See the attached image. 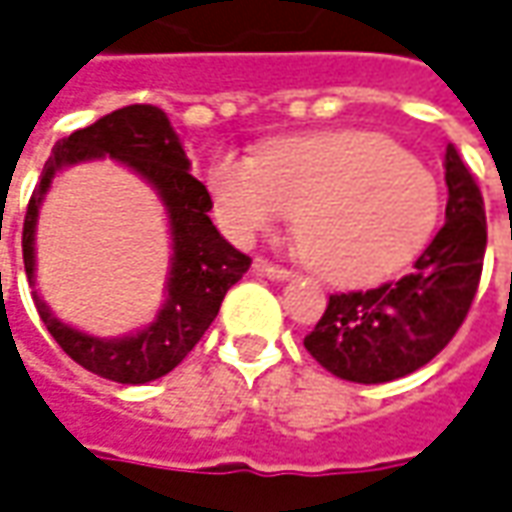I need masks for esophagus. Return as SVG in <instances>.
<instances>
[{
    "mask_svg": "<svg viewBox=\"0 0 512 512\" xmlns=\"http://www.w3.org/2000/svg\"><path fill=\"white\" fill-rule=\"evenodd\" d=\"M252 269H255L257 274H266V277H271V280H288V274H291L288 269L277 266V263H269V260H263V257H257Z\"/></svg>",
    "mask_w": 512,
    "mask_h": 512,
    "instance_id": "1",
    "label": "esophagus"
}]
</instances>
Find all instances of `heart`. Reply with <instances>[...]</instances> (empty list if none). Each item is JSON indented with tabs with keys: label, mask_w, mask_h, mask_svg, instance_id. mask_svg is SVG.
Listing matches in <instances>:
<instances>
[{
	"label": "heart",
	"mask_w": 512,
	"mask_h": 512,
	"mask_svg": "<svg viewBox=\"0 0 512 512\" xmlns=\"http://www.w3.org/2000/svg\"><path fill=\"white\" fill-rule=\"evenodd\" d=\"M221 227L235 241L294 212L302 255L339 285L381 280L431 241L443 193L423 162L375 131H316L269 142L260 156L224 151L207 168Z\"/></svg>",
	"instance_id": "heart-1"
}]
</instances>
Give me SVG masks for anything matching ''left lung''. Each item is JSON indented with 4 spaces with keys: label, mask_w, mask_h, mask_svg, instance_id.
Masks as SVG:
<instances>
[{
    "label": "left lung",
    "mask_w": 512,
    "mask_h": 512,
    "mask_svg": "<svg viewBox=\"0 0 512 512\" xmlns=\"http://www.w3.org/2000/svg\"><path fill=\"white\" fill-rule=\"evenodd\" d=\"M446 224L415 271L370 291L330 294L305 350L336 378L387 384L429 364L460 330L482 277L485 204L454 145L446 148Z\"/></svg>",
    "instance_id": "left-lung-1"
}]
</instances>
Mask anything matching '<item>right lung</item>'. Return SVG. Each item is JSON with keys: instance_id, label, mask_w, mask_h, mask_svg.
Wrapping results in <instances>:
<instances>
[{"instance_id": "add662e5", "label": "right lung", "mask_w": 512, "mask_h": 512, "mask_svg": "<svg viewBox=\"0 0 512 512\" xmlns=\"http://www.w3.org/2000/svg\"><path fill=\"white\" fill-rule=\"evenodd\" d=\"M117 159L125 168L139 173L162 198L170 221L168 300L159 308L148 328L123 339H100L72 328L52 314L50 305L33 291L38 316L61 344L66 356L78 361L83 370L109 378L117 384H148L173 367L198 344L204 330L218 316L227 291L241 280L252 257L238 252L221 232L212 227V198L207 187L190 173V159L182 139L173 131L168 114L156 106H125L100 117L97 123L55 142L52 156L41 170L22 229V255L27 283L36 288V221L41 201L50 190L58 170L89 162V159Z\"/></svg>"}]
</instances>
